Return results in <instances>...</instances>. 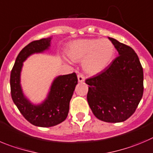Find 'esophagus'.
Masks as SVG:
<instances>
[{"label":"esophagus","mask_w":153,"mask_h":153,"mask_svg":"<svg viewBox=\"0 0 153 153\" xmlns=\"http://www.w3.org/2000/svg\"><path fill=\"white\" fill-rule=\"evenodd\" d=\"M78 80L79 82H83L85 80V77L82 74H78Z\"/></svg>","instance_id":"1"}]
</instances>
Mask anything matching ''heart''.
<instances>
[{
	"label": "heart",
	"instance_id": "obj_1",
	"mask_svg": "<svg viewBox=\"0 0 153 153\" xmlns=\"http://www.w3.org/2000/svg\"><path fill=\"white\" fill-rule=\"evenodd\" d=\"M115 53L114 44L108 39L84 38L69 43L66 54L72 60H82L85 71L96 75L105 70L112 60Z\"/></svg>",
	"mask_w": 153,
	"mask_h": 153
}]
</instances>
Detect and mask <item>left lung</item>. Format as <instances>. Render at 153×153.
<instances>
[{"mask_svg": "<svg viewBox=\"0 0 153 153\" xmlns=\"http://www.w3.org/2000/svg\"><path fill=\"white\" fill-rule=\"evenodd\" d=\"M118 52L105 70L85 80L88 104L98 119L125 122L134 113L143 94V71L138 56L126 44L109 38Z\"/></svg>", "mask_w": 153, "mask_h": 153, "instance_id": "1", "label": "left lung"}]
</instances>
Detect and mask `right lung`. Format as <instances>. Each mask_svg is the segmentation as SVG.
I'll return each mask as SVG.
<instances>
[{
	"instance_id": "right-lung-1",
	"label": "right lung",
	"mask_w": 153,
	"mask_h": 153,
	"mask_svg": "<svg viewBox=\"0 0 153 153\" xmlns=\"http://www.w3.org/2000/svg\"><path fill=\"white\" fill-rule=\"evenodd\" d=\"M52 38L34 41L19 52L10 74L11 97L24 118L33 125L43 128L53 127L66 118L69 102L78 78L75 72L59 75L53 81L46 100L41 104H32L24 95L20 84V75L23 62L29 56L43 53L49 49Z\"/></svg>"
}]
</instances>
